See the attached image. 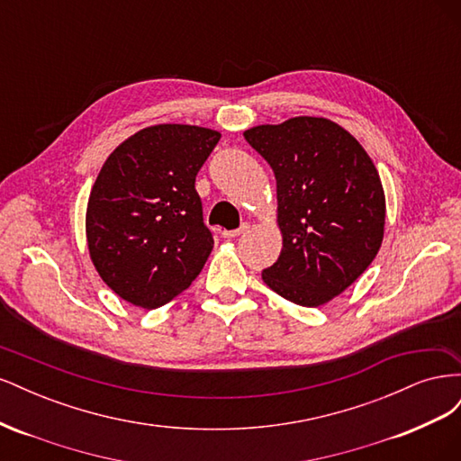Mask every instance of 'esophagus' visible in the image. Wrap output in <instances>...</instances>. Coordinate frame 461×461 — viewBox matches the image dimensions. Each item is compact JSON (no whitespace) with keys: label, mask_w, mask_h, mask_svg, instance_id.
Listing matches in <instances>:
<instances>
[{"label":"esophagus","mask_w":461,"mask_h":461,"mask_svg":"<svg viewBox=\"0 0 461 461\" xmlns=\"http://www.w3.org/2000/svg\"><path fill=\"white\" fill-rule=\"evenodd\" d=\"M248 229H249V225H248V222H244V225H240L239 229H234V230H222L221 234H222V239H236V236L244 234Z\"/></svg>","instance_id":"esophagus-1"}]
</instances>
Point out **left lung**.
Masks as SVG:
<instances>
[{"instance_id":"obj_1","label":"left lung","mask_w":461,"mask_h":461,"mask_svg":"<svg viewBox=\"0 0 461 461\" xmlns=\"http://www.w3.org/2000/svg\"><path fill=\"white\" fill-rule=\"evenodd\" d=\"M276 178L281 256L261 273L285 300L319 308L356 283L384 239L379 171L356 138L325 117H292L244 132Z\"/></svg>"}]
</instances>
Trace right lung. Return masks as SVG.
<instances>
[{"label": "right lung", "mask_w": 461, "mask_h": 461, "mask_svg": "<svg viewBox=\"0 0 461 461\" xmlns=\"http://www.w3.org/2000/svg\"><path fill=\"white\" fill-rule=\"evenodd\" d=\"M217 131L153 124L109 153L86 205V242L102 281L136 308L185 292L213 249L194 183Z\"/></svg>", "instance_id": "right-lung-1"}]
</instances>
